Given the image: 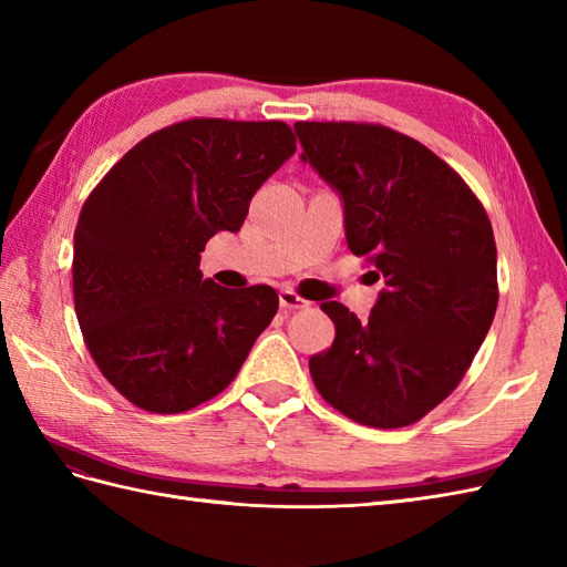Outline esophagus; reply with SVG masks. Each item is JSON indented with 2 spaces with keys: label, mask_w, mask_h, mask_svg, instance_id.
<instances>
[{
  "label": "esophagus",
  "mask_w": 567,
  "mask_h": 567,
  "mask_svg": "<svg viewBox=\"0 0 567 567\" xmlns=\"http://www.w3.org/2000/svg\"><path fill=\"white\" fill-rule=\"evenodd\" d=\"M280 307L282 309H307L309 302L292 290H280Z\"/></svg>",
  "instance_id": "esophagus-1"
}]
</instances>
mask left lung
I'll use <instances>...</instances> for the list:
<instances>
[{"mask_svg":"<svg viewBox=\"0 0 567 567\" xmlns=\"http://www.w3.org/2000/svg\"><path fill=\"white\" fill-rule=\"evenodd\" d=\"M295 134L341 197L348 248L384 280L363 321L321 305L336 339L309 358L311 380L358 424H414L463 380L495 319L492 224L461 175L414 138L348 122H299Z\"/></svg>","mask_w":567,"mask_h":567,"instance_id":"8db88e82","label":"left lung"}]
</instances>
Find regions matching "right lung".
Instances as JSON below:
<instances>
[{"instance_id": "obj_1", "label": "right lung", "mask_w": 567, "mask_h": 567, "mask_svg": "<svg viewBox=\"0 0 567 567\" xmlns=\"http://www.w3.org/2000/svg\"><path fill=\"white\" fill-rule=\"evenodd\" d=\"M282 122L192 118L136 143L84 202L72 292L94 363L128 402L179 414L228 388L277 311L268 285L202 277L260 185L295 155Z\"/></svg>"}]
</instances>
